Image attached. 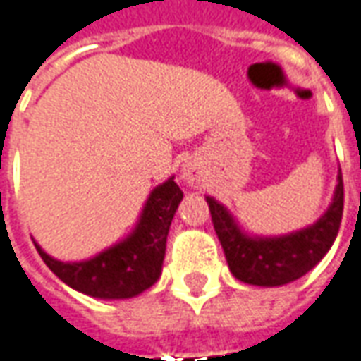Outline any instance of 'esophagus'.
<instances>
[{"label":"esophagus","instance_id":"esophagus-1","mask_svg":"<svg viewBox=\"0 0 361 361\" xmlns=\"http://www.w3.org/2000/svg\"><path fill=\"white\" fill-rule=\"evenodd\" d=\"M181 178H183V181L188 183L189 188H201V181H203V173H201V170L197 168V164H193V162H185L183 164V168H181Z\"/></svg>","mask_w":361,"mask_h":361}]
</instances>
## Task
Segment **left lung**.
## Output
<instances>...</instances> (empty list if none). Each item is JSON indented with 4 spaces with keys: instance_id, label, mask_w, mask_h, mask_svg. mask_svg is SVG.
<instances>
[{
    "instance_id": "1",
    "label": "left lung",
    "mask_w": 361,
    "mask_h": 361,
    "mask_svg": "<svg viewBox=\"0 0 361 361\" xmlns=\"http://www.w3.org/2000/svg\"><path fill=\"white\" fill-rule=\"evenodd\" d=\"M204 199L230 272L245 284L272 288L303 276L331 250L341 228L344 188L338 170L336 188L326 211L310 226L280 235L251 234L220 201L211 195Z\"/></svg>"
}]
</instances>
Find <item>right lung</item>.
I'll list each match as a JSON object with an SVG mask.
<instances>
[{
  "mask_svg": "<svg viewBox=\"0 0 361 361\" xmlns=\"http://www.w3.org/2000/svg\"><path fill=\"white\" fill-rule=\"evenodd\" d=\"M183 193L173 176L149 193L133 230L82 261H59L35 242L50 271L67 286L98 300H129L149 290L162 274L166 240Z\"/></svg>",
  "mask_w": 361,
  "mask_h": 361,
  "instance_id": "right-lung-1",
  "label": "right lung"
}]
</instances>
